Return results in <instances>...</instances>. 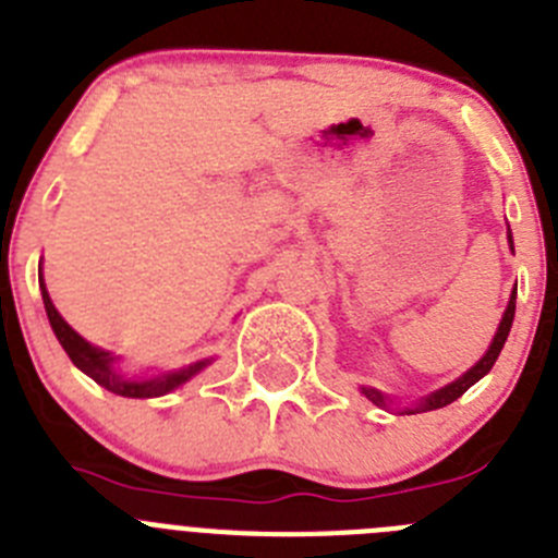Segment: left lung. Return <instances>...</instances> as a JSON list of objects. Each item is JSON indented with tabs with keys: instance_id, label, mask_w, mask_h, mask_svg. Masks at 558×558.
<instances>
[{
	"instance_id": "obj_1",
	"label": "left lung",
	"mask_w": 558,
	"mask_h": 558,
	"mask_svg": "<svg viewBox=\"0 0 558 558\" xmlns=\"http://www.w3.org/2000/svg\"><path fill=\"white\" fill-rule=\"evenodd\" d=\"M509 243H511V231H509ZM511 248H514V245H511ZM514 307H517V288H514V293H511L509 307H506V313H502V322H500V327H497V335H495V340H492L489 352L483 354V357L477 360L475 366H472L470 372L463 374V377H458L456 383L445 386V388H441V391H436V393H430V397H425V399H422V402H418V405L408 408L405 413H425V411H436V408L450 405V402H456V399L461 397L463 391H470V388L475 386V383L483 377V374H489L492 366H495V360L500 357L502 347H506V338H509V332H511V324H514ZM363 393H366V397L372 399L374 405H379V408L388 405V397H383V393L374 391V388H363Z\"/></svg>"
}]
</instances>
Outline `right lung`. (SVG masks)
Listing matches in <instances>:
<instances>
[{
    "mask_svg": "<svg viewBox=\"0 0 558 558\" xmlns=\"http://www.w3.org/2000/svg\"><path fill=\"white\" fill-rule=\"evenodd\" d=\"M41 295H44V307H47V318L52 324V332L56 338L61 340L63 352L69 354V360L81 368L83 374L95 379L97 386H102L106 391L120 393V397H131V399H147V397H161V393L172 391V388L184 386L186 379L195 377L204 366H209V360H201V363H192V366L179 368V372L161 374L156 379H128L122 374L113 372V357L111 352H102V349L92 347L88 340H83L75 329L69 327L66 322L61 318V313L56 310L52 299H49L47 288L41 284Z\"/></svg>",
    "mask_w": 558,
    "mask_h": 558,
    "instance_id": "1",
    "label": "right lung"
}]
</instances>
